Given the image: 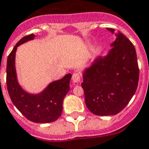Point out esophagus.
Instances as JSON below:
<instances>
[{
    "label": "esophagus",
    "mask_w": 149,
    "mask_h": 149,
    "mask_svg": "<svg viewBox=\"0 0 149 149\" xmlns=\"http://www.w3.org/2000/svg\"><path fill=\"white\" fill-rule=\"evenodd\" d=\"M72 81H73V83H75V84H78V83H80L81 81L80 75L78 74V73H77V72H75V73L72 74Z\"/></svg>",
    "instance_id": "1"
}]
</instances>
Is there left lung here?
<instances>
[{"label": "left lung", "mask_w": 149, "mask_h": 149, "mask_svg": "<svg viewBox=\"0 0 149 149\" xmlns=\"http://www.w3.org/2000/svg\"><path fill=\"white\" fill-rule=\"evenodd\" d=\"M114 35L107 56L97 57L82 72L86 107L100 116L119 113L135 94L139 81L135 47L119 31Z\"/></svg>", "instance_id": "1"}]
</instances>
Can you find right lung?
<instances>
[{
	"mask_svg": "<svg viewBox=\"0 0 149 149\" xmlns=\"http://www.w3.org/2000/svg\"><path fill=\"white\" fill-rule=\"evenodd\" d=\"M31 34L19 40L7 59L6 84L9 97L17 109L30 121L46 123L56 121L63 111V101L70 89L71 73L49 85L38 93H31L24 90L18 82L15 66V56L18 46L34 39Z\"/></svg>",
	"mask_w": 149,
	"mask_h": 149,
	"instance_id": "obj_1",
	"label": "right lung"
}]
</instances>
